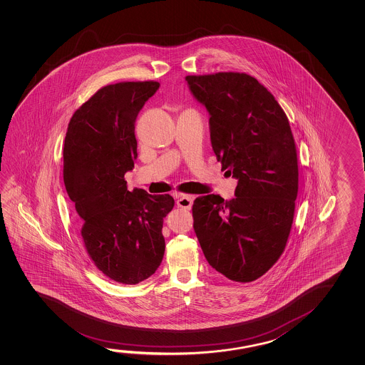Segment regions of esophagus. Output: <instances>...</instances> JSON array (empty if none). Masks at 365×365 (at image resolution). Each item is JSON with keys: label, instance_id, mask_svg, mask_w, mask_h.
Wrapping results in <instances>:
<instances>
[{"label": "esophagus", "instance_id": "34e87169", "mask_svg": "<svg viewBox=\"0 0 365 365\" xmlns=\"http://www.w3.org/2000/svg\"><path fill=\"white\" fill-rule=\"evenodd\" d=\"M193 205V196L190 195H178L177 196V206L180 209L191 210Z\"/></svg>", "mask_w": 365, "mask_h": 365}]
</instances>
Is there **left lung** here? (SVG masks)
<instances>
[{
	"label": "left lung",
	"mask_w": 365,
	"mask_h": 365,
	"mask_svg": "<svg viewBox=\"0 0 365 365\" xmlns=\"http://www.w3.org/2000/svg\"><path fill=\"white\" fill-rule=\"evenodd\" d=\"M210 114L221 170L238 180L235 197L195 200L193 227L212 269L250 282L285 250L298 195V159L287 114L257 80L240 72L185 76Z\"/></svg>",
	"instance_id": "obj_1"
}]
</instances>
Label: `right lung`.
<instances>
[{"mask_svg": "<svg viewBox=\"0 0 365 365\" xmlns=\"http://www.w3.org/2000/svg\"><path fill=\"white\" fill-rule=\"evenodd\" d=\"M160 84L128 81L98 90L72 115L63 146V182L75 205L85 248L109 279L135 285L162 263L169 195L127 190L138 158L135 123Z\"/></svg>", "mask_w": 365, "mask_h": 365, "instance_id": "right-lung-1", "label": "right lung"}]
</instances>
